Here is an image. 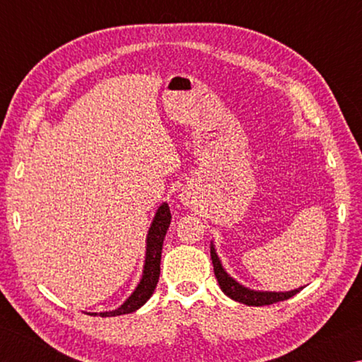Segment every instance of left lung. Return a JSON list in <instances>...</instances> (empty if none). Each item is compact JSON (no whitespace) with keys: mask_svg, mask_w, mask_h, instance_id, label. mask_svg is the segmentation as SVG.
Here are the masks:
<instances>
[{"mask_svg":"<svg viewBox=\"0 0 362 362\" xmlns=\"http://www.w3.org/2000/svg\"><path fill=\"white\" fill-rule=\"evenodd\" d=\"M211 259H212V265H214V273H216V278L218 281L220 289L223 291L225 296H228L230 298L236 300V302L244 303V305L263 306V305L283 302V300L293 297L297 292L303 289V287H298V289H293L289 292H262V291L247 289V287L241 286L238 281L233 279L230 274L225 272L222 263H220V259L216 252L214 244H211Z\"/></svg>","mask_w":362,"mask_h":362,"instance_id":"obj_1","label":"left lung"}]
</instances>
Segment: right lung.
Returning <instances> with one entry per match:
<instances>
[{
    "mask_svg": "<svg viewBox=\"0 0 362 362\" xmlns=\"http://www.w3.org/2000/svg\"><path fill=\"white\" fill-rule=\"evenodd\" d=\"M170 225V211L166 203H163L158 207L155 214V218H153L151 226L148 230V235H146V252H145V265H144V274L140 283L137 284L136 291H134L129 298L122 303L119 308L113 311H105V313H90V316H119V315H127L132 313V311L139 310L140 306L145 305L146 300H148L153 292L156 289L158 279H159V263H161V250H163V241L164 236H166V231Z\"/></svg>",
    "mask_w": 362,
    "mask_h": 362,
    "instance_id": "add662e5",
    "label": "right lung"
}]
</instances>
